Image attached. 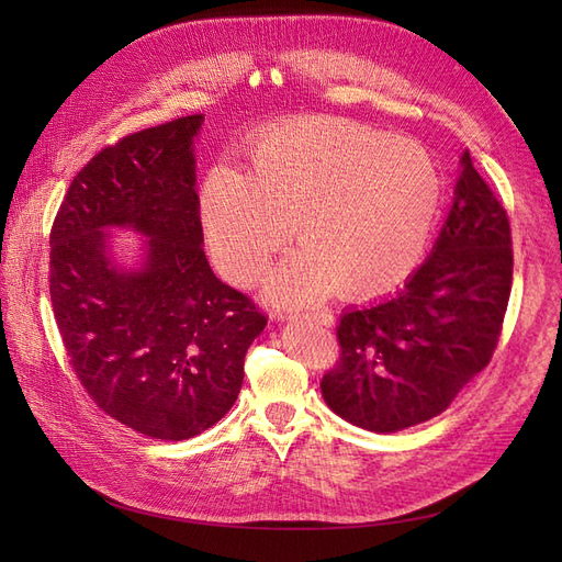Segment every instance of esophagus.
Listing matches in <instances>:
<instances>
[{
  "label": "esophagus",
  "instance_id": "esophagus-1",
  "mask_svg": "<svg viewBox=\"0 0 562 562\" xmlns=\"http://www.w3.org/2000/svg\"><path fill=\"white\" fill-rule=\"evenodd\" d=\"M295 323H304V321H312V323H321V326H330V316L328 314H302L293 318Z\"/></svg>",
  "mask_w": 562,
  "mask_h": 562
}]
</instances>
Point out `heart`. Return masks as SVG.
I'll return each instance as SVG.
<instances>
[{
	"label": "heart",
	"instance_id": "b5f03b06",
	"mask_svg": "<svg viewBox=\"0 0 562 562\" xmlns=\"http://www.w3.org/2000/svg\"><path fill=\"white\" fill-rule=\"evenodd\" d=\"M446 201L443 173L415 140L351 124H285L255 145L250 176L220 164L201 187L215 267L248 285L291 236L302 246L269 277L279 304H312L339 285L375 297L411 279Z\"/></svg>",
	"mask_w": 562,
	"mask_h": 562
}]
</instances>
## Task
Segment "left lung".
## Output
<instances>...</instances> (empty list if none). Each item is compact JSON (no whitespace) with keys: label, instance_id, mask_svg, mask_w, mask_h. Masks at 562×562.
<instances>
[{"label":"left lung","instance_id":"left-lung-1","mask_svg":"<svg viewBox=\"0 0 562 562\" xmlns=\"http://www.w3.org/2000/svg\"><path fill=\"white\" fill-rule=\"evenodd\" d=\"M514 279L502 201L464 151L431 255L396 295L339 318V361L321 380L328 407L391 434L440 415L497 349Z\"/></svg>","mask_w":562,"mask_h":562}]
</instances>
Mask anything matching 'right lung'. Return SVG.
I'll return each mask as SVG.
<instances>
[{
    "label": "right lung",
    "mask_w": 562,
    "mask_h": 562,
    "mask_svg": "<svg viewBox=\"0 0 562 562\" xmlns=\"http://www.w3.org/2000/svg\"><path fill=\"white\" fill-rule=\"evenodd\" d=\"M203 114L108 145L81 168L50 227L48 291L67 359L105 415L161 440L227 415L267 316L220 281L203 252L194 135ZM148 236L140 270H119L105 228Z\"/></svg>",
    "instance_id": "right-lung-1"
}]
</instances>
